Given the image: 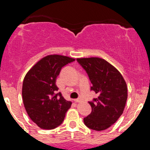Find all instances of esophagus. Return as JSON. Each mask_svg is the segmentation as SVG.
Returning <instances> with one entry per match:
<instances>
[{
    "instance_id": "esophagus-1",
    "label": "esophagus",
    "mask_w": 150,
    "mask_h": 150,
    "mask_svg": "<svg viewBox=\"0 0 150 150\" xmlns=\"http://www.w3.org/2000/svg\"><path fill=\"white\" fill-rule=\"evenodd\" d=\"M74 101H75V102H83V100L81 99H74Z\"/></svg>"
}]
</instances>
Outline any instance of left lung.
Returning <instances> with one entry per match:
<instances>
[{
    "instance_id": "obj_1",
    "label": "left lung",
    "mask_w": 150,
    "mask_h": 150,
    "mask_svg": "<svg viewBox=\"0 0 150 150\" xmlns=\"http://www.w3.org/2000/svg\"><path fill=\"white\" fill-rule=\"evenodd\" d=\"M77 61L88 75L92 85L91 90L98 95L89 101L92 112L84 118V123L97 131L106 130L123 112L128 98L126 82L120 72L103 58H80Z\"/></svg>"
}]
</instances>
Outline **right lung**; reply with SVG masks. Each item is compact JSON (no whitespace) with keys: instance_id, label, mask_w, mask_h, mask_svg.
I'll return each instance as SVG.
<instances>
[{"instance_id":"obj_1","label":"right lung","mask_w":150,"mask_h":150,"mask_svg":"<svg viewBox=\"0 0 150 150\" xmlns=\"http://www.w3.org/2000/svg\"><path fill=\"white\" fill-rule=\"evenodd\" d=\"M75 58L61 55L42 58L26 74L22 84L23 104L31 120L42 129L51 130L62 123L72 102L57 93L56 78L61 68Z\"/></svg>"}]
</instances>
